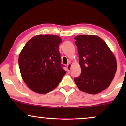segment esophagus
I'll return each mask as SVG.
<instances>
[{
    "instance_id": "1",
    "label": "esophagus",
    "mask_w": 126,
    "mask_h": 126,
    "mask_svg": "<svg viewBox=\"0 0 126 126\" xmlns=\"http://www.w3.org/2000/svg\"><path fill=\"white\" fill-rule=\"evenodd\" d=\"M72 64H71V63H69V64H67V72H70V69H71V67H72Z\"/></svg>"
}]
</instances>
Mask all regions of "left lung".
Segmentation results:
<instances>
[{"label": "left lung", "instance_id": "8db88e82", "mask_svg": "<svg viewBox=\"0 0 126 126\" xmlns=\"http://www.w3.org/2000/svg\"><path fill=\"white\" fill-rule=\"evenodd\" d=\"M75 39L82 72L75 78V83L85 92L99 93L113 80L117 68L116 58L105 42L97 35H77Z\"/></svg>", "mask_w": 126, "mask_h": 126}]
</instances>
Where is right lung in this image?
Returning a JSON list of instances; mask_svg holds the SVG:
<instances>
[{"instance_id":"add662e5","label":"right lung","mask_w":126,"mask_h":126,"mask_svg":"<svg viewBox=\"0 0 126 126\" xmlns=\"http://www.w3.org/2000/svg\"><path fill=\"white\" fill-rule=\"evenodd\" d=\"M61 42L57 35H36L21 50L19 66L22 78L34 92L47 94L53 91L66 74L59 53Z\"/></svg>"}]
</instances>
